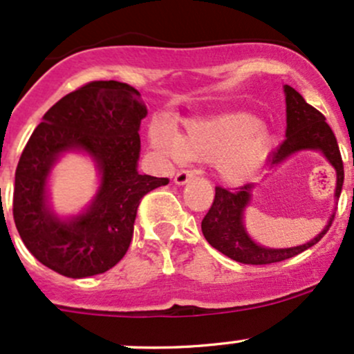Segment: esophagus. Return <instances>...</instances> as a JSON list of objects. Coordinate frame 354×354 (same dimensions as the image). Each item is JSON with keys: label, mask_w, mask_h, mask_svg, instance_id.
Masks as SVG:
<instances>
[{"label": "esophagus", "mask_w": 354, "mask_h": 354, "mask_svg": "<svg viewBox=\"0 0 354 354\" xmlns=\"http://www.w3.org/2000/svg\"><path fill=\"white\" fill-rule=\"evenodd\" d=\"M194 177H196V174L191 172V170H180V172L176 176V178H174V182H176L177 185H184V184H187L189 180H192Z\"/></svg>", "instance_id": "1"}]
</instances>
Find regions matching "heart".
I'll return each instance as SVG.
<instances>
[{
	"instance_id": "heart-1",
	"label": "heart",
	"mask_w": 354,
	"mask_h": 354,
	"mask_svg": "<svg viewBox=\"0 0 354 354\" xmlns=\"http://www.w3.org/2000/svg\"><path fill=\"white\" fill-rule=\"evenodd\" d=\"M150 143L156 153L174 160L214 163L227 184L250 180L272 150L271 131L249 112H227L185 122L178 134L169 124H153Z\"/></svg>"
}]
</instances>
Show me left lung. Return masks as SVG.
<instances>
[{
	"label": "left lung",
	"instance_id": "8db88e82",
	"mask_svg": "<svg viewBox=\"0 0 354 354\" xmlns=\"http://www.w3.org/2000/svg\"><path fill=\"white\" fill-rule=\"evenodd\" d=\"M286 97V140L279 145V148L271 155L268 162V169L281 165L291 155L304 150L320 151L330 165L336 169V194L334 198L339 199L342 182H344V167L337 140L333 129L326 122V118L305 102L290 85H285ZM254 184H245L236 189L235 192L228 191L218 185L214 189V201L211 204L209 211L201 221V230L204 239L209 242L211 247L220 250L227 257L233 259L242 264H272V262L286 261V259L298 256L304 250L315 245L329 227L333 225L334 214H330L326 228L304 245L288 247V249H268L250 239L243 227V211L249 206L252 198Z\"/></svg>",
	"mask_w": 354,
	"mask_h": 354
}]
</instances>
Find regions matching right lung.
<instances>
[{"instance_id":"1","label":"right lung","mask_w":354,"mask_h":354,"mask_svg":"<svg viewBox=\"0 0 354 354\" xmlns=\"http://www.w3.org/2000/svg\"><path fill=\"white\" fill-rule=\"evenodd\" d=\"M148 111L127 83L92 82L44 114L15 172L13 220L30 254L68 278L114 268L133 240L141 198L165 177L138 174L140 124ZM83 151L96 162L101 185L78 217L59 218L46 204V178L63 152Z\"/></svg>"}]
</instances>
